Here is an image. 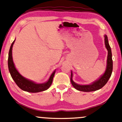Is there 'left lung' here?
I'll return each instance as SVG.
<instances>
[{
  "mask_svg": "<svg viewBox=\"0 0 122 122\" xmlns=\"http://www.w3.org/2000/svg\"><path fill=\"white\" fill-rule=\"evenodd\" d=\"M105 37V45L107 50H108V58H107V69L105 70L104 74L102 75L100 79L94 82L90 85H80L79 84H76L75 82L73 81L72 77V73L71 71V82L73 86L75 88L76 90L81 91V92H94V91L98 90L99 89H101L104 86L109 78L111 76L112 71H113V60H112V51L109 45L108 37L107 35L104 36Z\"/></svg>",
  "mask_w": 122,
  "mask_h": 122,
  "instance_id": "1",
  "label": "left lung"
}]
</instances>
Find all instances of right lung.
<instances>
[{
    "mask_svg": "<svg viewBox=\"0 0 122 122\" xmlns=\"http://www.w3.org/2000/svg\"><path fill=\"white\" fill-rule=\"evenodd\" d=\"M15 42V40L13 42L11 45V46L9 49V55H8V64L9 71L10 72V75L12 79H13L16 84L18 85L19 88L22 90L30 92H43L49 88L51 85L53 81V76L55 75V71H54L50 76L49 80L45 83L43 84H36L32 81H30L28 79H25L18 72L17 70L15 69V66L13 63L12 58V47Z\"/></svg>",
    "mask_w": 122,
    "mask_h": 122,
    "instance_id": "add662e5",
    "label": "right lung"
}]
</instances>
